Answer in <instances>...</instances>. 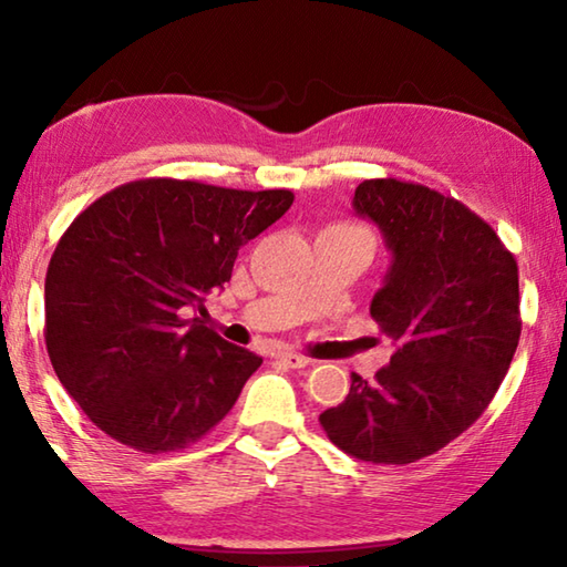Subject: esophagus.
<instances>
[{"label":"esophagus","instance_id":"1","mask_svg":"<svg viewBox=\"0 0 567 567\" xmlns=\"http://www.w3.org/2000/svg\"><path fill=\"white\" fill-rule=\"evenodd\" d=\"M277 360L285 362L287 368H305L310 358H305V354H297V352H280L277 354Z\"/></svg>","mask_w":567,"mask_h":567}]
</instances>
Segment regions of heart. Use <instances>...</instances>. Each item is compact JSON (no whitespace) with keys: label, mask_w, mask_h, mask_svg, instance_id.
<instances>
[{"label":"heart","mask_w":567,"mask_h":567,"mask_svg":"<svg viewBox=\"0 0 567 567\" xmlns=\"http://www.w3.org/2000/svg\"><path fill=\"white\" fill-rule=\"evenodd\" d=\"M348 227H352V225H348Z\"/></svg>","instance_id":"1"}]
</instances>
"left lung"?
Returning a JSON list of instances; mask_svg holds the SVG:
<instances>
[{
	"label": "left lung",
	"instance_id": "left-lung-1",
	"mask_svg": "<svg viewBox=\"0 0 567 567\" xmlns=\"http://www.w3.org/2000/svg\"><path fill=\"white\" fill-rule=\"evenodd\" d=\"M354 209L392 249L370 315L395 352L372 382L352 372L320 425L352 457L408 465L463 435L501 388L523 330L517 262L483 217L417 182L364 179Z\"/></svg>",
	"mask_w": 567,
	"mask_h": 567
}]
</instances>
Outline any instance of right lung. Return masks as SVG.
Here are the masks:
<instances>
[{"label":"right lung","instance_id":"add662e5","mask_svg":"<svg viewBox=\"0 0 567 567\" xmlns=\"http://www.w3.org/2000/svg\"><path fill=\"white\" fill-rule=\"evenodd\" d=\"M290 189L147 177L110 189L64 229L47 267L44 342L104 435L175 453L223 420L262 358L203 319L239 247L290 209Z\"/></svg>","mask_w":567,"mask_h":567}]
</instances>
